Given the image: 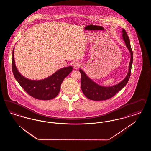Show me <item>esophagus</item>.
<instances>
[{
    "label": "esophagus",
    "instance_id": "esophagus-1",
    "mask_svg": "<svg viewBox=\"0 0 151 151\" xmlns=\"http://www.w3.org/2000/svg\"><path fill=\"white\" fill-rule=\"evenodd\" d=\"M80 65H81L80 63L79 62H77V61L73 62V65H72V66H73V68H75V69L78 68H79V67H80Z\"/></svg>",
    "mask_w": 151,
    "mask_h": 151
}]
</instances>
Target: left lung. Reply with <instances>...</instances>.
Segmentation results:
<instances>
[{
	"label": "left lung",
	"mask_w": 151,
	"mask_h": 151,
	"mask_svg": "<svg viewBox=\"0 0 151 151\" xmlns=\"http://www.w3.org/2000/svg\"><path fill=\"white\" fill-rule=\"evenodd\" d=\"M122 37L126 47L129 49L131 59L129 63V68L126 78L119 83L111 86H103L94 82L92 80L87 76L86 73L80 68L81 73V88L84 94L88 99L94 101L106 100L113 97L120 90L125 86L129 81L131 75V67L133 62V52L131 47L129 38L126 30L122 29Z\"/></svg>",
	"instance_id": "1"
}]
</instances>
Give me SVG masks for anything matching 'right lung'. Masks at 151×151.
Here are the masks:
<instances>
[{
	"mask_svg": "<svg viewBox=\"0 0 151 151\" xmlns=\"http://www.w3.org/2000/svg\"><path fill=\"white\" fill-rule=\"evenodd\" d=\"M12 72L20 86L30 96L38 100H49L59 93L65 78L72 71V66L60 68L50 76L40 80H32L24 77L18 71L14 62V48L12 52Z\"/></svg>",
	"mask_w": 151,
	"mask_h": 151,
	"instance_id": "add662e5",
	"label": "right lung"
}]
</instances>
